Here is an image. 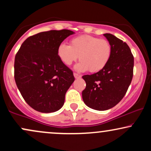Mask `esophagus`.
<instances>
[{"mask_svg":"<svg viewBox=\"0 0 151 151\" xmlns=\"http://www.w3.org/2000/svg\"><path fill=\"white\" fill-rule=\"evenodd\" d=\"M74 77L76 78V79H79V78H81V77L80 74H77V73H75V72H74Z\"/></svg>","mask_w":151,"mask_h":151,"instance_id":"obj_1","label":"esophagus"}]
</instances>
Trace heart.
Listing matches in <instances>:
<instances>
[{
	"label": "heart",
	"mask_w": 151,
	"mask_h": 151,
	"mask_svg": "<svg viewBox=\"0 0 151 151\" xmlns=\"http://www.w3.org/2000/svg\"><path fill=\"white\" fill-rule=\"evenodd\" d=\"M113 48L109 41L90 35H81L72 38L70 45L65 42L59 45L58 55L67 66H70L79 58L76 65L79 72L89 70L96 73L106 67L112 56Z\"/></svg>",
	"instance_id": "heart-1"
}]
</instances>
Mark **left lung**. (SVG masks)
I'll return each mask as SVG.
<instances>
[{
  "label": "left lung",
  "instance_id": "8db88e82",
  "mask_svg": "<svg viewBox=\"0 0 151 151\" xmlns=\"http://www.w3.org/2000/svg\"><path fill=\"white\" fill-rule=\"evenodd\" d=\"M104 35L113 48L110 61L103 70L82 77L86 81L83 101L98 111L108 110L124 98L132 81L134 65V58L126 42L112 34Z\"/></svg>",
  "mask_w": 151,
  "mask_h": 151
}]
</instances>
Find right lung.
I'll use <instances>...</instances> for the list:
<instances>
[{
	"label": "right lung",
	"mask_w": 151,
	"mask_h": 151,
	"mask_svg": "<svg viewBox=\"0 0 151 151\" xmlns=\"http://www.w3.org/2000/svg\"><path fill=\"white\" fill-rule=\"evenodd\" d=\"M74 32L50 30L27 37L15 55L14 78L24 100L42 113L60 109L74 81L73 72L58 55V47Z\"/></svg>",
	"instance_id": "right-lung-1"
}]
</instances>
